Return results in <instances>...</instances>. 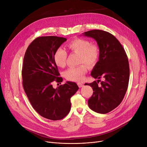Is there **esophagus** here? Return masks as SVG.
I'll use <instances>...</instances> for the list:
<instances>
[{
    "label": "esophagus",
    "mask_w": 147,
    "mask_h": 147,
    "mask_svg": "<svg viewBox=\"0 0 147 147\" xmlns=\"http://www.w3.org/2000/svg\"><path fill=\"white\" fill-rule=\"evenodd\" d=\"M77 85H78V86L80 88L83 87V86H84L83 84H82V83H81V82H78V83H77Z\"/></svg>",
    "instance_id": "esophagus-1"
}]
</instances>
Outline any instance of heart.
I'll return each instance as SVG.
<instances>
[{
  "label": "heart",
  "mask_w": 147,
  "mask_h": 147,
  "mask_svg": "<svg viewBox=\"0 0 147 147\" xmlns=\"http://www.w3.org/2000/svg\"><path fill=\"white\" fill-rule=\"evenodd\" d=\"M69 49L73 52L80 55L79 62L85 63L90 67L96 65L99 57V51L96 45L91 44L87 39L76 38L68 44ZM67 52L62 48H57L53 56L56 65L59 67H63L66 65ZM88 70V67L82 64L77 67H72L65 72V78L72 81H80L84 78V74Z\"/></svg>",
  "instance_id": "obj_1"
}]
</instances>
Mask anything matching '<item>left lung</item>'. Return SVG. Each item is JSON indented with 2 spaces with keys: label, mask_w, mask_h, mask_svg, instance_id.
Masks as SVG:
<instances>
[{
  "label": "left lung",
  "mask_w": 147,
  "mask_h": 147,
  "mask_svg": "<svg viewBox=\"0 0 147 147\" xmlns=\"http://www.w3.org/2000/svg\"><path fill=\"white\" fill-rule=\"evenodd\" d=\"M82 35L95 39L99 50V60L91 73L97 82L85 84L94 91L88 100V107L96 113L106 114L119 105L127 91L130 76L128 58L119 41L109 32L94 30ZM102 77L104 81L98 85V79Z\"/></svg>",
  "instance_id": "8db88e82"
}]
</instances>
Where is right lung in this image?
<instances>
[{
  "mask_svg": "<svg viewBox=\"0 0 147 147\" xmlns=\"http://www.w3.org/2000/svg\"><path fill=\"white\" fill-rule=\"evenodd\" d=\"M67 40L63 37L41 36L35 39L26 52L22 69L23 85L33 108L46 119L64 118L71 109V97L78 90L77 84L67 81L55 89V80L63 78L54 61V53Z\"/></svg>",
  "mask_w": 147,
  "mask_h": 147,
  "instance_id": "obj_1",
  "label": "right lung"
}]
</instances>
